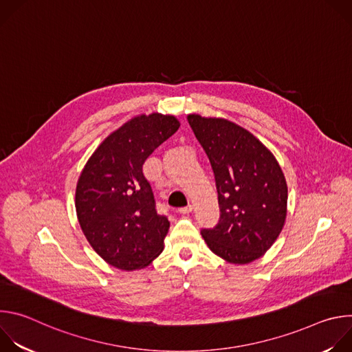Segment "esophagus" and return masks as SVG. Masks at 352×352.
I'll use <instances>...</instances> for the list:
<instances>
[{
	"label": "esophagus",
	"instance_id": "34e87169",
	"mask_svg": "<svg viewBox=\"0 0 352 352\" xmlns=\"http://www.w3.org/2000/svg\"><path fill=\"white\" fill-rule=\"evenodd\" d=\"M192 210H193V206H192V205H188V206H185V208H181L178 212H179L181 214H189Z\"/></svg>",
	"mask_w": 352,
	"mask_h": 352
}]
</instances>
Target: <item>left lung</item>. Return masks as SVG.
<instances>
[{
  "label": "left lung",
  "mask_w": 352,
  "mask_h": 352,
  "mask_svg": "<svg viewBox=\"0 0 352 352\" xmlns=\"http://www.w3.org/2000/svg\"><path fill=\"white\" fill-rule=\"evenodd\" d=\"M186 118L210 160L219 193V224L200 234L228 263L248 265L262 258L287 217L288 188L278 162L235 122L199 114Z\"/></svg>",
  "instance_id": "left-lung-1"
}]
</instances>
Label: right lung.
<instances>
[{"label": "right lung", "instance_id": "1", "mask_svg": "<svg viewBox=\"0 0 352 352\" xmlns=\"http://www.w3.org/2000/svg\"><path fill=\"white\" fill-rule=\"evenodd\" d=\"M179 125L170 114L136 116L98 144L79 175L80 228L96 254L117 269H143L163 252L170 221L157 213L142 168Z\"/></svg>", "mask_w": 352, "mask_h": 352}]
</instances>
